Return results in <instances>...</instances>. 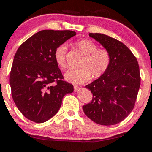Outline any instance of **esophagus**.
Wrapping results in <instances>:
<instances>
[{
	"label": "esophagus",
	"mask_w": 152,
	"mask_h": 152,
	"mask_svg": "<svg viewBox=\"0 0 152 152\" xmlns=\"http://www.w3.org/2000/svg\"><path fill=\"white\" fill-rule=\"evenodd\" d=\"M80 89H81V88H80L79 86H74V91H79Z\"/></svg>",
	"instance_id": "1"
}]
</instances>
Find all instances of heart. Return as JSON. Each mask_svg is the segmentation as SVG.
<instances>
[{"mask_svg": "<svg viewBox=\"0 0 152 152\" xmlns=\"http://www.w3.org/2000/svg\"><path fill=\"white\" fill-rule=\"evenodd\" d=\"M75 46L83 54L78 70H69L66 73L65 78L74 84H82L90 80L91 77L99 78L107 71L111 64L109 52L104 48H98L96 44L88 39H80L75 42ZM67 46L60 45L54 51V59L61 69L66 66Z\"/></svg>", "mask_w": 152, "mask_h": 152, "instance_id": "1", "label": "heart"}]
</instances>
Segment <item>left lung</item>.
<instances>
[{"instance_id":"8db88e82","label":"left lung","mask_w":152,"mask_h":152,"mask_svg":"<svg viewBox=\"0 0 152 152\" xmlns=\"http://www.w3.org/2000/svg\"><path fill=\"white\" fill-rule=\"evenodd\" d=\"M111 56L109 68L98 79L86 86L93 94L91 103L83 106L91 120L104 126L119 123L133 110L140 87L137 58L121 41L102 34H89Z\"/></svg>"}]
</instances>
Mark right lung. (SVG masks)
<instances>
[{"label": "right lung", "mask_w": 152, "mask_h": 152, "mask_svg": "<svg viewBox=\"0 0 152 152\" xmlns=\"http://www.w3.org/2000/svg\"><path fill=\"white\" fill-rule=\"evenodd\" d=\"M76 34L72 31L43 30L19 46L10 73L11 94L21 114L43 123L56 114L74 86L64 81L54 59L58 46Z\"/></svg>", "instance_id": "1"}]
</instances>
